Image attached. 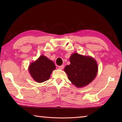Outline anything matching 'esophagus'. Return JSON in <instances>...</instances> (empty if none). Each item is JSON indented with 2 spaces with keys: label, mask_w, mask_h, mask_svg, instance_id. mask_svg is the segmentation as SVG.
<instances>
[{
  "label": "esophagus",
  "mask_w": 122,
  "mask_h": 122,
  "mask_svg": "<svg viewBox=\"0 0 122 122\" xmlns=\"http://www.w3.org/2000/svg\"><path fill=\"white\" fill-rule=\"evenodd\" d=\"M64 65H62V66H59V69H60V70H62L63 68H64Z\"/></svg>",
  "instance_id": "obj_1"
}]
</instances>
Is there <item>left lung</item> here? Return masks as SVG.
I'll use <instances>...</instances> for the list:
<instances>
[{
	"label": "left lung",
	"instance_id": "8db88e82",
	"mask_svg": "<svg viewBox=\"0 0 122 122\" xmlns=\"http://www.w3.org/2000/svg\"><path fill=\"white\" fill-rule=\"evenodd\" d=\"M70 64L64 68V71L72 83L77 87L90 84L97 75L98 68L95 60L91 56L74 53L70 58Z\"/></svg>",
	"mask_w": 122,
	"mask_h": 122
}]
</instances>
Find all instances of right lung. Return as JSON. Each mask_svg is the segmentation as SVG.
<instances>
[{"label":"right lung","mask_w":122,"mask_h":122,"mask_svg":"<svg viewBox=\"0 0 122 122\" xmlns=\"http://www.w3.org/2000/svg\"><path fill=\"white\" fill-rule=\"evenodd\" d=\"M55 69V64L53 62L43 55L31 63L29 66L31 76L38 83L47 81Z\"/></svg>","instance_id":"add662e5"}]
</instances>
